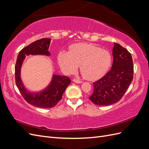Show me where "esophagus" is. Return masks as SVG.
<instances>
[{
  "mask_svg": "<svg viewBox=\"0 0 149 149\" xmlns=\"http://www.w3.org/2000/svg\"><path fill=\"white\" fill-rule=\"evenodd\" d=\"M73 82H74V83H78V84H81V83H83L82 81L77 79H73Z\"/></svg>",
  "mask_w": 149,
  "mask_h": 149,
  "instance_id": "34e87169",
  "label": "esophagus"
}]
</instances>
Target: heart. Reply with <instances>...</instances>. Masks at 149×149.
I'll return each instance as SVG.
<instances>
[{
	"label": "heart",
	"instance_id": "1",
	"mask_svg": "<svg viewBox=\"0 0 149 149\" xmlns=\"http://www.w3.org/2000/svg\"><path fill=\"white\" fill-rule=\"evenodd\" d=\"M58 61L61 70L66 73L74 71L80 65L84 77L93 80L106 73L112 63V56L107 49L93 44L80 43L71 45L69 53L60 52Z\"/></svg>",
	"mask_w": 149,
	"mask_h": 149
}]
</instances>
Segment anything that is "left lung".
<instances>
[{"mask_svg":"<svg viewBox=\"0 0 149 149\" xmlns=\"http://www.w3.org/2000/svg\"><path fill=\"white\" fill-rule=\"evenodd\" d=\"M113 64L109 71L93 83L94 91L89 98L94 104L108 106L118 102L133 79L132 56L127 49L114 43Z\"/></svg>","mask_w":149,"mask_h":149,"instance_id":"1","label":"left lung"}]
</instances>
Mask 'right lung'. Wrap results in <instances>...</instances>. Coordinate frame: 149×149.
<instances>
[{"mask_svg": "<svg viewBox=\"0 0 149 149\" xmlns=\"http://www.w3.org/2000/svg\"><path fill=\"white\" fill-rule=\"evenodd\" d=\"M51 38H42L30 43L19 52L15 67V83L18 89L30 104L41 108H51L55 106L62 98L63 94L71 83V79L66 76L53 74L48 86L38 93H31L26 89L20 77L21 67L25 55H50L48 52Z\"/></svg>", "mask_w": 149, "mask_h": 149, "instance_id": "right-lung-1", "label": "right lung"}]
</instances>
